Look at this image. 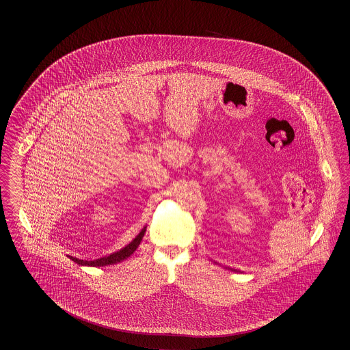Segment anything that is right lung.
<instances>
[{"mask_svg":"<svg viewBox=\"0 0 350 350\" xmlns=\"http://www.w3.org/2000/svg\"><path fill=\"white\" fill-rule=\"evenodd\" d=\"M146 228H147V227H144L129 245H126L124 248L118 250L116 253H111L110 256H105V257H100V258L93 260V261L80 260V258H76V257H72V256H68V257H69L72 261H75L76 264L83 265V267H106V265L118 264V262H120V261L129 258V257L133 254V252L136 250V248L139 247V244H140V241L143 240V236H144V233H146Z\"/></svg>","mask_w":350,"mask_h":350,"instance_id":"1","label":"right lung"}]
</instances>
